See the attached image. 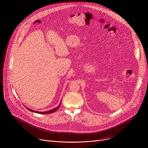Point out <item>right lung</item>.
I'll list each match as a JSON object with an SVG mask.
<instances>
[{
    "label": "right lung",
    "mask_w": 148,
    "mask_h": 148,
    "mask_svg": "<svg viewBox=\"0 0 148 148\" xmlns=\"http://www.w3.org/2000/svg\"><path fill=\"white\" fill-rule=\"evenodd\" d=\"M60 103L59 104V105L57 107V108H55V109H52V110H49V111H47V112H37V111H35V110H31V109H29V108H26L28 110H29V111H31V112H35V113H39V114H49V113H53V112H56L58 109H59V108L60 107Z\"/></svg>",
    "instance_id": "1"
}]
</instances>
